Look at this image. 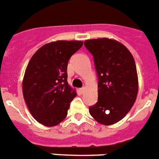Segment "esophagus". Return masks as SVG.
<instances>
[{
    "mask_svg": "<svg viewBox=\"0 0 159 159\" xmlns=\"http://www.w3.org/2000/svg\"><path fill=\"white\" fill-rule=\"evenodd\" d=\"M80 92L81 94H84V92H85V88H81L80 89Z\"/></svg>",
    "mask_w": 159,
    "mask_h": 159,
    "instance_id": "obj_1",
    "label": "esophagus"
}]
</instances>
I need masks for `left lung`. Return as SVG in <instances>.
Here are the masks:
<instances>
[{
    "label": "left lung",
    "instance_id": "8db88e82",
    "mask_svg": "<svg viewBox=\"0 0 159 159\" xmlns=\"http://www.w3.org/2000/svg\"><path fill=\"white\" fill-rule=\"evenodd\" d=\"M85 48L93 56L98 76V101L89 107L99 123L120 121L135 102L138 76L133 56L121 43L107 38L88 40Z\"/></svg>",
    "mask_w": 159,
    "mask_h": 159
}]
</instances>
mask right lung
<instances>
[{"mask_svg": "<svg viewBox=\"0 0 159 159\" xmlns=\"http://www.w3.org/2000/svg\"><path fill=\"white\" fill-rule=\"evenodd\" d=\"M82 41L58 40L38 49L31 58L23 80V95L36 121L47 127L62 122L76 92L67 83V63Z\"/></svg>", "mask_w": 159, "mask_h": 159, "instance_id": "obj_1", "label": "right lung"}]
</instances>
